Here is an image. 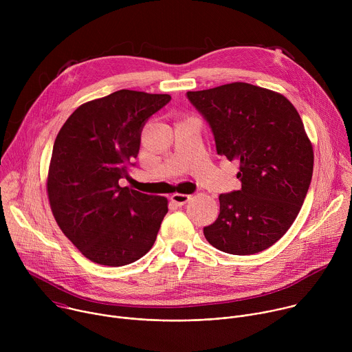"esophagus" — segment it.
I'll list each match as a JSON object with an SVG mask.
<instances>
[{
  "instance_id": "34e87169",
  "label": "esophagus",
  "mask_w": 352,
  "mask_h": 352,
  "mask_svg": "<svg viewBox=\"0 0 352 352\" xmlns=\"http://www.w3.org/2000/svg\"><path fill=\"white\" fill-rule=\"evenodd\" d=\"M189 199H190V195H186V193H174V195L171 196V200H173V202H174L175 205H178V206L185 205Z\"/></svg>"
}]
</instances>
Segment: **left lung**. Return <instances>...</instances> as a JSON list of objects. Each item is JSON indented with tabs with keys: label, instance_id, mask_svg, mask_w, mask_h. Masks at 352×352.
Returning <instances> with one entry per match:
<instances>
[{
	"label": "left lung",
	"instance_id": "1",
	"mask_svg": "<svg viewBox=\"0 0 352 352\" xmlns=\"http://www.w3.org/2000/svg\"><path fill=\"white\" fill-rule=\"evenodd\" d=\"M209 122L217 155L239 162L242 188L221 193L217 220L204 228L210 245L254 255L292 226L314 173V147L296 109L281 93L245 82L188 91Z\"/></svg>",
	"mask_w": 352,
	"mask_h": 352
}]
</instances>
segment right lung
<instances>
[{"label":"right lung","instance_id":"add662e5","mask_svg":"<svg viewBox=\"0 0 352 352\" xmlns=\"http://www.w3.org/2000/svg\"><path fill=\"white\" fill-rule=\"evenodd\" d=\"M170 94L118 90L79 106L60 129L47 196L65 236L89 261L125 266L152 249L168 200L120 186L136 159L146 120Z\"/></svg>","mask_w":352,"mask_h":352}]
</instances>
